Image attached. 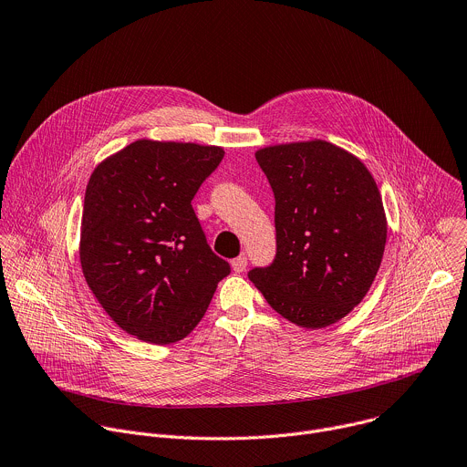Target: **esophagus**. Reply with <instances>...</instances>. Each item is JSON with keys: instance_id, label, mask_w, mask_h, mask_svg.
I'll return each instance as SVG.
<instances>
[{"instance_id": "esophagus-1", "label": "esophagus", "mask_w": 467, "mask_h": 467, "mask_svg": "<svg viewBox=\"0 0 467 467\" xmlns=\"http://www.w3.org/2000/svg\"><path fill=\"white\" fill-rule=\"evenodd\" d=\"M246 265H248L246 255H239V257L232 259V268H234V272H243V270L246 268Z\"/></svg>"}]
</instances>
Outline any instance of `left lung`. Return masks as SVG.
Returning <instances> with one entry per match:
<instances>
[{
  "label": "left lung",
  "instance_id": "8db88e82",
  "mask_svg": "<svg viewBox=\"0 0 467 467\" xmlns=\"http://www.w3.org/2000/svg\"><path fill=\"white\" fill-rule=\"evenodd\" d=\"M255 160L274 192L275 257L250 282L289 322L320 329L362 302L387 244L378 183L351 152L326 140L268 145Z\"/></svg>",
  "mask_w": 467,
  "mask_h": 467
}]
</instances>
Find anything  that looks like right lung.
<instances>
[{
  "label": "right lung",
  "mask_w": 467,
  "mask_h": 467,
  "mask_svg": "<svg viewBox=\"0 0 467 467\" xmlns=\"http://www.w3.org/2000/svg\"><path fill=\"white\" fill-rule=\"evenodd\" d=\"M223 147L138 140L93 169L86 185L78 255L107 315L149 344H172L202 320L230 274L192 201Z\"/></svg>",
  "instance_id": "right-lung-1"
}]
</instances>
